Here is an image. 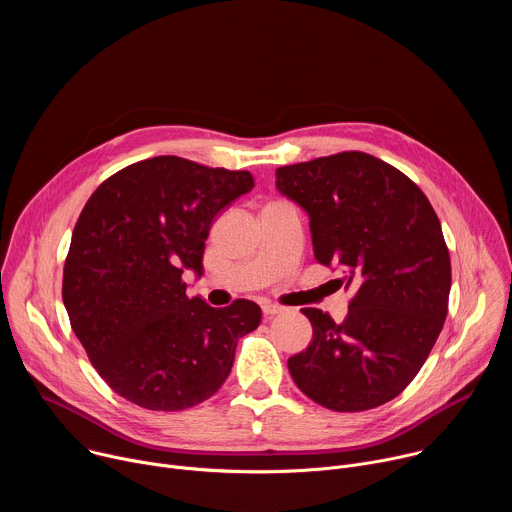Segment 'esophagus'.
<instances>
[{
	"mask_svg": "<svg viewBox=\"0 0 512 512\" xmlns=\"http://www.w3.org/2000/svg\"><path fill=\"white\" fill-rule=\"evenodd\" d=\"M263 314L265 316H275V314H281L285 308L283 306H279V304H271V302H263Z\"/></svg>",
	"mask_w": 512,
	"mask_h": 512,
	"instance_id": "34e87169",
	"label": "esophagus"
}]
</instances>
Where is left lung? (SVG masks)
I'll list each match as a JSON object with an SVG mask.
<instances>
[{
    "mask_svg": "<svg viewBox=\"0 0 512 512\" xmlns=\"http://www.w3.org/2000/svg\"><path fill=\"white\" fill-rule=\"evenodd\" d=\"M277 190L310 216L314 255L354 289L344 322L304 308L314 336L287 360L318 405L354 413L395 399L440 336L452 285L450 253L427 196L391 164L342 152L281 166Z\"/></svg>",
    "mask_w": 512,
    "mask_h": 512,
    "instance_id": "left-lung-1",
    "label": "left lung"
}]
</instances>
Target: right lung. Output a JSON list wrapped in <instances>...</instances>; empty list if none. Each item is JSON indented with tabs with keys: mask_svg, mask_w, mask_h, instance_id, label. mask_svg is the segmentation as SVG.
Here are the masks:
<instances>
[{
	"mask_svg": "<svg viewBox=\"0 0 512 512\" xmlns=\"http://www.w3.org/2000/svg\"><path fill=\"white\" fill-rule=\"evenodd\" d=\"M245 170L158 156L107 178L87 200L64 261L62 302L101 379L152 411H182L227 381L261 308L188 298L216 214L251 192Z\"/></svg>",
	"mask_w": 512,
	"mask_h": 512,
	"instance_id": "1",
	"label": "right lung"
}]
</instances>
